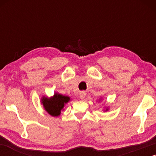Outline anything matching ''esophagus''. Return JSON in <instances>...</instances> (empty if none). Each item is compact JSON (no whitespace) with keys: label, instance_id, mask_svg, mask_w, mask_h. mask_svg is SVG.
Segmentation results:
<instances>
[{"label":"esophagus","instance_id":"1","mask_svg":"<svg viewBox=\"0 0 156 156\" xmlns=\"http://www.w3.org/2000/svg\"><path fill=\"white\" fill-rule=\"evenodd\" d=\"M85 97H86V92H85V91H81V92L80 93V99H84V98H85Z\"/></svg>","mask_w":156,"mask_h":156}]
</instances>
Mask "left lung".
Returning a JSON list of instances; mask_svg holds the SVG:
<instances>
[{
  "label": "left lung",
  "mask_w": 156,
  "mask_h": 156,
  "mask_svg": "<svg viewBox=\"0 0 156 156\" xmlns=\"http://www.w3.org/2000/svg\"><path fill=\"white\" fill-rule=\"evenodd\" d=\"M99 101H100V100H99ZM108 110V107H106L105 108V110H104V112H107V111Z\"/></svg>",
  "instance_id": "left-lung-1"
}]
</instances>
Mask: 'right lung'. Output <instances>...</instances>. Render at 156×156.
Here are the masks:
<instances>
[{"instance_id": "add662e5", "label": "right lung", "mask_w": 156, "mask_h": 156, "mask_svg": "<svg viewBox=\"0 0 156 156\" xmlns=\"http://www.w3.org/2000/svg\"><path fill=\"white\" fill-rule=\"evenodd\" d=\"M70 101V97L55 92L51 97L42 96L41 98V104L44 110L52 116H59L61 111L64 110L66 104Z\"/></svg>"}]
</instances>
